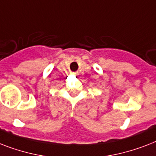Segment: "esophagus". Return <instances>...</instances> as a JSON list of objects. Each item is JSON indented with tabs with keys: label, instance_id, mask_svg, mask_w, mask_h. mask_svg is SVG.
<instances>
[{
	"label": "esophagus",
	"instance_id": "esophagus-1",
	"mask_svg": "<svg viewBox=\"0 0 156 156\" xmlns=\"http://www.w3.org/2000/svg\"><path fill=\"white\" fill-rule=\"evenodd\" d=\"M73 74H75V75H78V73H76V72H75V73H73Z\"/></svg>",
	"mask_w": 156,
	"mask_h": 156
}]
</instances>
